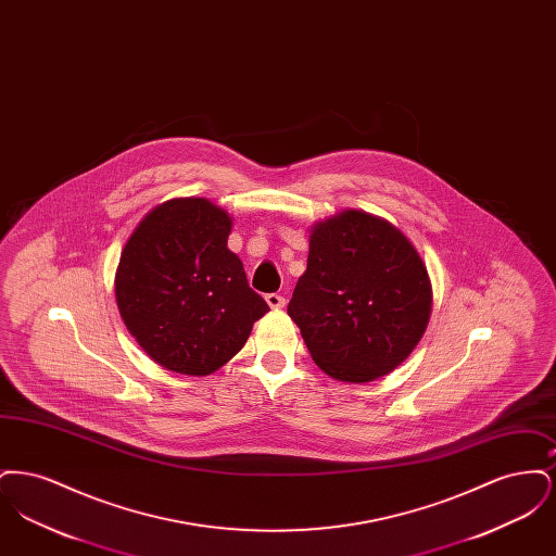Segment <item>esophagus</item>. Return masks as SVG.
Masks as SVG:
<instances>
[{"mask_svg":"<svg viewBox=\"0 0 556 556\" xmlns=\"http://www.w3.org/2000/svg\"><path fill=\"white\" fill-rule=\"evenodd\" d=\"M266 304L270 308H283L286 306V298L279 293H266Z\"/></svg>","mask_w":556,"mask_h":556,"instance_id":"34e87169","label":"esophagus"}]
</instances>
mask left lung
<instances>
[{
	"label": "left lung",
	"instance_id": "left-lung-1",
	"mask_svg": "<svg viewBox=\"0 0 556 556\" xmlns=\"http://www.w3.org/2000/svg\"><path fill=\"white\" fill-rule=\"evenodd\" d=\"M288 315L320 369L365 383L396 369L424 338L431 283L397 229L348 211L313 229Z\"/></svg>",
	"mask_w": 556,
	"mask_h": 556
}]
</instances>
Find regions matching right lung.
<instances>
[{
	"label": "right lung",
	"mask_w": 556,
	"mask_h": 556,
	"mask_svg": "<svg viewBox=\"0 0 556 556\" xmlns=\"http://www.w3.org/2000/svg\"><path fill=\"white\" fill-rule=\"evenodd\" d=\"M229 233V214L208 200H170L137 225L121 254V317L164 369L208 375L223 367L268 311L227 248Z\"/></svg>",
	"instance_id": "add662e5"
}]
</instances>
